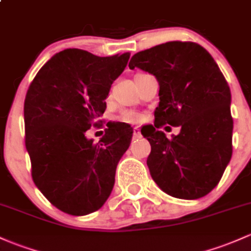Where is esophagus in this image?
I'll return each mask as SVG.
<instances>
[{
	"mask_svg": "<svg viewBox=\"0 0 251 251\" xmlns=\"http://www.w3.org/2000/svg\"><path fill=\"white\" fill-rule=\"evenodd\" d=\"M141 136L142 135H141V131H140V129L139 128H134V130H133V137H134V139H140Z\"/></svg>",
	"mask_w": 251,
	"mask_h": 251,
	"instance_id": "1",
	"label": "esophagus"
}]
</instances>
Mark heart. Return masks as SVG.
I'll return each instance as SVG.
<instances>
[{
  "instance_id": "obj_1",
  "label": "heart",
  "mask_w": 251,
  "mask_h": 251,
  "mask_svg": "<svg viewBox=\"0 0 251 251\" xmlns=\"http://www.w3.org/2000/svg\"><path fill=\"white\" fill-rule=\"evenodd\" d=\"M118 118H120L122 122H126V123H136V122H139L140 120H141L140 115L136 114V112H133V111L121 112L120 117H118Z\"/></svg>"
}]
</instances>
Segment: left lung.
Instances as JSON below:
<instances>
[{
  "label": "left lung",
  "instance_id": "obj_1",
  "mask_svg": "<svg viewBox=\"0 0 251 251\" xmlns=\"http://www.w3.org/2000/svg\"><path fill=\"white\" fill-rule=\"evenodd\" d=\"M135 67L157 77L154 126L142 133L151 144L147 165L161 190L195 200L217 187L232 155L231 92L219 67L201 45L168 42L131 57ZM179 126L168 139L157 128Z\"/></svg>",
  "mask_w": 251,
  "mask_h": 251
}]
</instances>
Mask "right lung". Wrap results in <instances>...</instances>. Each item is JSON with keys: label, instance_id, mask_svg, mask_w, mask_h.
I'll return each mask as SVG.
<instances>
[{"label": "right lung", "instance_id": "1", "mask_svg": "<svg viewBox=\"0 0 251 251\" xmlns=\"http://www.w3.org/2000/svg\"><path fill=\"white\" fill-rule=\"evenodd\" d=\"M129 53L99 57L67 49L37 73L24 104L25 144L34 184L64 213L98 211L115 184L121 157L130 145V126L107 128L98 144L85 136L106 109L112 82Z\"/></svg>", "mask_w": 251, "mask_h": 251}]
</instances>
